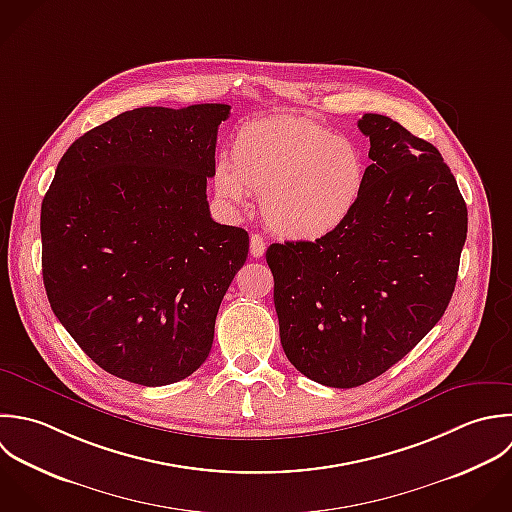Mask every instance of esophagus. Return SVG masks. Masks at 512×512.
I'll return each instance as SVG.
<instances>
[{
  "mask_svg": "<svg viewBox=\"0 0 512 512\" xmlns=\"http://www.w3.org/2000/svg\"><path fill=\"white\" fill-rule=\"evenodd\" d=\"M249 249H251L253 257H263V253H265V239L261 235L253 233L251 239H249Z\"/></svg>",
  "mask_w": 512,
  "mask_h": 512,
  "instance_id": "34e87169",
  "label": "esophagus"
}]
</instances>
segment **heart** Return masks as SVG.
<instances>
[{
    "mask_svg": "<svg viewBox=\"0 0 512 512\" xmlns=\"http://www.w3.org/2000/svg\"><path fill=\"white\" fill-rule=\"evenodd\" d=\"M233 163L213 167L215 195L245 205L261 195L271 231L293 241L335 233L355 211L365 187L359 147L327 125L303 115H271L241 125L231 145Z\"/></svg>",
    "mask_w": 512,
    "mask_h": 512,
    "instance_id": "heart-1",
    "label": "heart"
}]
</instances>
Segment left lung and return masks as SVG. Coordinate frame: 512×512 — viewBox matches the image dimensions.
<instances>
[{
  "instance_id": "8db88e82",
  "label": "left lung",
  "mask_w": 512,
  "mask_h": 512,
  "mask_svg": "<svg viewBox=\"0 0 512 512\" xmlns=\"http://www.w3.org/2000/svg\"><path fill=\"white\" fill-rule=\"evenodd\" d=\"M371 165L351 217L317 241L267 249L281 345L315 383L353 389L399 363L443 317L467 205L439 149L365 113Z\"/></svg>"
}]
</instances>
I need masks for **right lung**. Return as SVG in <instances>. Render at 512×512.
Returning <instances> with one entry per match:
<instances>
[{
  "label": "right lung",
  "instance_id": "right-lung-1",
  "mask_svg": "<svg viewBox=\"0 0 512 512\" xmlns=\"http://www.w3.org/2000/svg\"><path fill=\"white\" fill-rule=\"evenodd\" d=\"M225 103L137 107L71 143L41 203L49 305L103 371L177 383L209 357L249 235L207 203Z\"/></svg>",
  "mask_w": 512,
  "mask_h": 512
}]
</instances>
